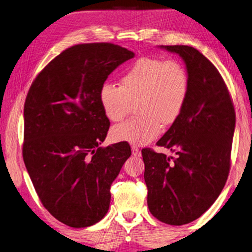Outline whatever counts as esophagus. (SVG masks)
<instances>
[{
	"instance_id": "obj_1",
	"label": "esophagus",
	"mask_w": 252,
	"mask_h": 252,
	"mask_svg": "<svg viewBox=\"0 0 252 252\" xmlns=\"http://www.w3.org/2000/svg\"><path fill=\"white\" fill-rule=\"evenodd\" d=\"M132 155L133 157H141V151H140V149H138L136 147H132Z\"/></svg>"
}]
</instances>
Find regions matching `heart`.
Here are the masks:
<instances>
[{
  "instance_id": "1",
  "label": "heart",
  "mask_w": 252,
  "mask_h": 252,
  "mask_svg": "<svg viewBox=\"0 0 252 252\" xmlns=\"http://www.w3.org/2000/svg\"><path fill=\"white\" fill-rule=\"evenodd\" d=\"M189 95V76L177 60L141 58L127 69L121 84L101 85L99 100L110 121H121L133 104L138 116L114 126L110 138L114 142L144 146L160 135L162 126L176 122Z\"/></svg>"
}]
</instances>
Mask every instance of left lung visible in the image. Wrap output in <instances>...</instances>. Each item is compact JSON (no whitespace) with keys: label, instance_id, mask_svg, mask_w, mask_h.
I'll list each match as a JSON object with an SVG mask.
<instances>
[{"label":"left lung","instance_id":"1","mask_svg":"<svg viewBox=\"0 0 252 252\" xmlns=\"http://www.w3.org/2000/svg\"><path fill=\"white\" fill-rule=\"evenodd\" d=\"M180 55L189 95L178 120L157 142L176 153L143 149L149 210L162 222L181 225L203 215L222 191L230 170L236 113L217 67L188 45H161Z\"/></svg>","mask_w":252,"mask_h":252}]
</instances>
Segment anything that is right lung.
Wrapping results in <instances>:
<instances>
[{
	"label": "right lung",
	"mask_w": 252,
	"mask_h": 252,
	"mask_svg": "<svg viewBox=\"0 0 252 252\" xmlns=\"http://www.w3.org/2000/svg\"><path fill=\"white\" fill-rule=\"evenodd\" d=\"M134 57L112 43L78 44L42 70L24 104L23 160L41 202L72 228L109 210L110 188L131 156L126 143L100 147L110 121L99 100L108 75Z\"/></svg>",
	"instance_id": "obj_1"
}]
</instances>
